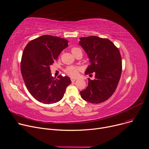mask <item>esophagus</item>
<instances>
[{"mask_svg":"<svg viewBox=\"0 0 149 149\" xmlns=\"http://www.w3.org/2000/svg\"><path fill=\"white\" fill-rule=\"evenodd\" d=\"M76 80V78H73V77H72V78H71V81H72V82H75Z\"/></svg>","mask_w":149,"mask_h":149,"instance_id":"esophagus-1","label":"esophagus"}]
</instances>
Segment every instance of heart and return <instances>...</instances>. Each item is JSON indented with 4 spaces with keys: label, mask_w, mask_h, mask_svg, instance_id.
<instances>
[{
    "label": "heart",
    "mask_w": 149,
    "mask_h": 149,
    "mask_svg": "<svg viewBox=\"0 0 149 149\" xmlns=\"http://www.w3.org/2000/svg\"><path fill=\"white\" fill-rule=\"evenodd\" d=\"M72 53H73V54L74 56H75L76 54H78V53H81L82 54V49L78 47H73L72 48ZM79 68L77 67H73V66H70L68 67L65 70V73L72 77H76L78 74V72H79Z\"/></svg>",
    "instance_id": "b5f03b06"
}]
</instances>
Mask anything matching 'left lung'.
Returning <instances> with one entry per match:
<instances>
[{"label":"left lung","mask_w":149,"mask_h":149,"mask_svg":"<svg viewBox=\"0 0 149 149\" xmlns=\"http://www.w3.org/2000/svg\"><path fill=\"white\" fill-rule=\"evenodd\" d=\"M79 39L90 63L85 74H95V79H88V86L80 91L81 96L92 104L101 103L111 97L118 86L122 73L121 54L108 39L92 36Z\"/></svg>","instance_id":"obj_1"}]
</instances>
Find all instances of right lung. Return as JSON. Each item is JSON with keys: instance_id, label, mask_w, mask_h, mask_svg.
Instances as JSON below:
<instances>
[{"instance_id": "obj_1", "label": "right lung", "mask_w": 149, "mask_h": 149, "mask_svg": "<svg viewBox=\"0 0 149 149\" xmlns=\"http://www.w3.org/2000/svg\"><path fill=\"white\" fill-rule=\"evenodd\" d=\"M68 43L65 39L43 35L28 42L24 48L21 73L28 90L40 102L49 104L59 101L72 82L67 76L59 75L55 79L49 67Z\"/></svg>"}]
</instances>
